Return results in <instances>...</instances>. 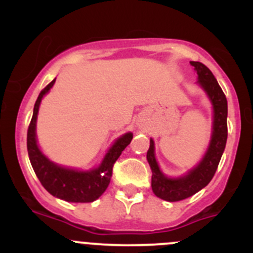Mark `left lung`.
Masks as SVG:
<instances>
[{"label":"left lung","instance_id":"obj_1","mask_svg":"<svg viewBox=\"0 0 253 253\" xmlns=\"http://www.w3.org/2000/svg\"><path fill=\"white\" fill-rule=\"evenodd\" d=\"M198 75V83L208 94L214 109L213 134L211 141L202 162L191 170L188 175L178 178H169L160 171L154 155V142L150 139L149 149L147 152V160L152 169V190L157 197L168 202H177L191 197L198 191L206 187L215 174L219 162L225 149L228 138V101L225 94L221 90L211 71L202 62L191 61Z\"/></svg>","mask_w":253,"mask_h":253}]
</instances>
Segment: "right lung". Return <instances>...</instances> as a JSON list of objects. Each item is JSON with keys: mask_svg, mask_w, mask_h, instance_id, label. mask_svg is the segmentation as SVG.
<instances>
[{"mask_svg": "<svg viewBox=\"0 0 253 253\" xmlns=\"http://www.w3.org/2000/svg\"><path fill=\"white\" fill-rule=\"evenodd\" d=\"M55 81L56 78L40 91L35 101L34 112H33L27 134V148L30 164L45 190L52 196L67 201V202H93L96 198L100 197L108 188L112 176L114 164L121 155L122 150L131 143L133 136L132 133H126L120 137L114 143L110 150L106 153L100 167L91 171H77V170L66 169V168L53 164L40 152L38 147L37 138H35V125H37L40 101L42 96L52 88Z\"/></svg>", "mask_w": 253, "mask_h": 253, "instance_id": "1", "label": "right lung"}]
</instances>
